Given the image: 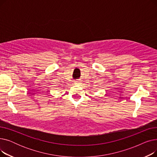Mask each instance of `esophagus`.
Segmentation results:
<instances>
[{
	"label": "esophagus",
	"instance_id": "esophagus-1",
	"mask_svg": "<svg viewBox=\"0 0 157 157\" xmlns=\"http://www.w3.org/2000/svg\"><path fill=\"white\" fill-rule=\"evenodd\" d=\"M80 83H81V81H79V80H78V81H75V84L76 85H79Z\"/></svg>",
	"mask_w": 157,
	"mask_h": 157
}]
</instances>
